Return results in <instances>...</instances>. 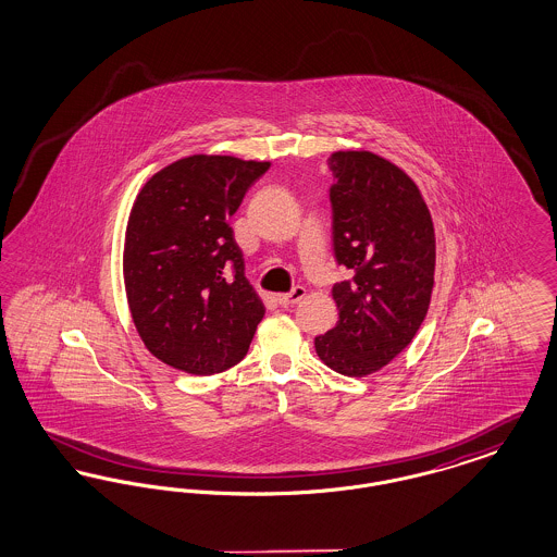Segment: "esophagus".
<instances>
[{
    "instance_id": "esophagus-1",
    "label": "esophagus",
    "mask_w": 557,
    "mask_h": 557,
    "mask_svg": "<svg viewBox=\"0 0 557 557\" xmlns=\"http://www.w3.org/2000/svg\"><path fill=\"white\" fill-rule=\"evenodd\" d=\"M305 294H307V290H305L302 286H296V288L288 292V294H277V296H275V300H277L282 307H290V305H296L298 300H302V298H305Z\"/></svg>"
}]
</instances>
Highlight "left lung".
<instances>
[{
	"label": "left lung",
	"mask_w": 557,
	"mask_h": 557,
	"mask_svg": "<svg viewBox=\"0 0 557 557\" xmlns=\"http://www.w3.org/2000/svg\"><path fill=\"white\" fill-rule=\"evenodd\" d=\"M327 164L334 252L352 277L334 286L338 323L315 338V350L330 370L363 377L411 345L424 321L434 288V225L420 187L391 160L341 150Z\"/></svg>",
	"instance_id": "8db88e82"
}]
</instances>
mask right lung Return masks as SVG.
Here are the masks:
<instances>
[{
	"label": "right lung",
	"instance_id": "right-lung-1",
	"mask_svg": "<svg viewBox=\"0 0 557 557\" xmlns=\"http://www.w3.org/2000/svg\"><path fill=\"white\" fill-rule=\"evenodd\" d=\"M269 164L194 154L160 169L133 202L123 250L129 311L141 343L175 370H230L265 315L230 219Z\"/></svg>",
	"mask_w": 557,
	"mask_h": 557
}]
</instances>
